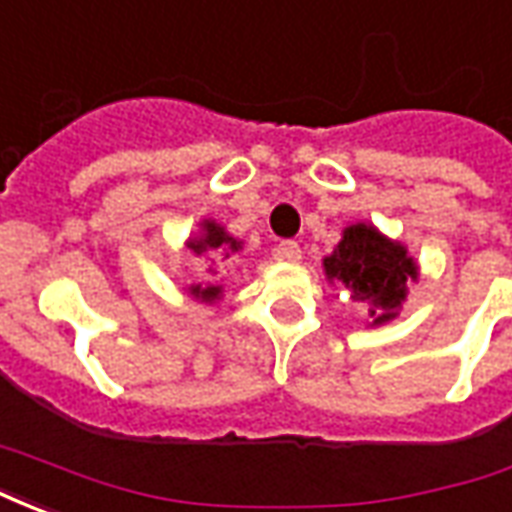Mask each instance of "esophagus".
Listing matches in <instances>:
<instances>
[{"mask_svg":"<svg viewBox=\"0 0 512 512\" xmlns=\"http://www.w3.org/2000/svg\"><path fill=\"white\" fill-rule=\"evenodd\" d=\"M277 257H279V260H288V263H299V260H301V246L296 244V241H279Z\"/></svg>","mask_w":512,"mask_h":512,"instance_id":"1","label":"esophagus"}]
</instances>
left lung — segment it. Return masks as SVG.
Masks as SVG:
<instances>
[{"mask_svg": "<svg viewBox=\"0 0 512 512\" xmlns=\"http://www.w3.org/2000/svg\"><path fill=\"white\" fill-rule=\"evenodd\" d=\"M323 268L326 277L343 282L356 301L370 304L373 323L392 321L406 299V282L417 279V266L406 249L367 224H351L337 249L323 260Z\"/></svg>", "mask_w": 512, "mask_h": 512, "instance_id": "obj_1", "label": "left lung"}]
</instances>
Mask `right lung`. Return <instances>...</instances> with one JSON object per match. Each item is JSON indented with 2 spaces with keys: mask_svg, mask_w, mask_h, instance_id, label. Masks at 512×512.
Returning <instances> with one entry per match:
<instances>
[{
  "mask_svg": "<svg viewBox=\"0 0 512 512\" xmlns=\"http://www.w3.org/2000/svg\"><path fill=\"white\" fill-rule=\"evenodd\" d=\"M202 230H205V233H202V238H197V241H189V249H194L197 255H202V252H211V255H216V252L222 249L224 257H227V249H230V252H235V249L241 246L238 241H235V238H230V235L224 233L219 224L205 222L202 224ZM219 293H222V288H216V285H213V288H200V285H197V288H191V296H197V299H202V301H213L216 296H219Z\"/></svg>",
  "mask_w": 512,
  "mask_h": 512,
  "instance_id": "1",
  "label": "right lung"
}]
</instances>
